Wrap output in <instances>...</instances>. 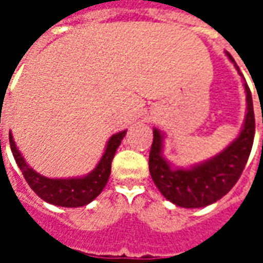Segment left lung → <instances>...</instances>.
I'll return each instance as SVG.
<instances>
[{
	"label": "left lung",
	"mask_w": 263,
	"mask_h": 263,
	"mask_svg": "<svg viewBox=\"0 0 263 263\" xmlns=\"http://www.w3.org/2000/svg\"><path fill=\"white\" fill-rule=\"evenodd\" d=\"M227 56L241 74L231 54ZM243 87L247 92V115L239 135L222 152L200 165L190 169L173 167L162 155L163 135L159 129H154L149 172L156 187L169 201L184 209H200L215 203L235 186L247 165L255 135L252 96L247 83H243Z\"/></svg>",
	"instance_id": "obj_1"
}]
</instances>
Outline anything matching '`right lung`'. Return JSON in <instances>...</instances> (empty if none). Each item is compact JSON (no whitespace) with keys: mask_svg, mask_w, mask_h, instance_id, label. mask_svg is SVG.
<instances>
[{"mask_svg":"<svg viewBox=\"0 0 263 263\" xmlns=\"http://www.w3.org/2000/svg\"><path fill=\"white\" fill-rule=\"evenodd\" d=\"M126 131H121L109 138L107 148L104 151L98 165L88 175L71 179H50L39 175L28 166L24 156L15 145L12 134L9 132V145L16 165L20 166L22 175L35 193L46 203L60 207H81L91 203L98 194L103 192L108 182L111 173V162L114 159L117 149L121 145ZM1 142V141H0Z\"/></svg>","mask_w":263,"mask_h":263,"instance_id":"right-lung-1","label":"right lung"}]
</instances>
